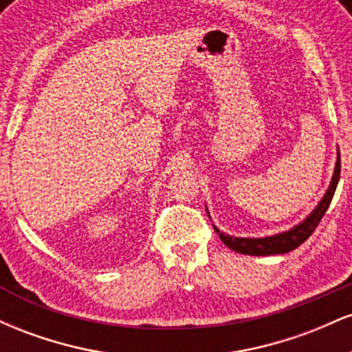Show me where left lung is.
Masks as SVG:
<instances>
[{"mask_svg": "<svg viewBox=\"0 0 352 352\" xmlns=\"http://www.w3.org/2000/svg\"><path fill=\"white\" fill-rule=\"evenodd\" d=\"M339 173H341V155H339V148H338V160H336V165H334L333 177H331L329 187L326 190V193L322 195V199L319 200V204L314 207L313 212H311L305 220L300 221L298 225H294L293 228L286 230V232L276 233V235L265 236V238H241V236H232L228 235V233L220 232V228H217L215 225H213V228H215V232L218 233V236H220V240L223 241L230 250H233V252L236 253L252 254V256H268V254H285L288 252H293V250L298 248L302 241L308 240L311 233L316 230L318 223L321 221V218L324 217L326 210H328L331 200H333L334 197V192H336Z\"/></svg>", "mask_w": 352, "mask_h": 352, "instance_id": "left-lung-1", "label": "left lung"}]
</instances>
